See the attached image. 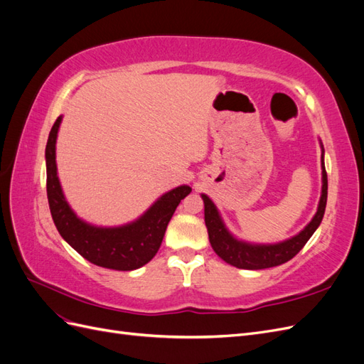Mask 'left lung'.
Masks as SVG:
<instances>
[{"mask_svg": "<svg viewBox=\"0 0 364 364\" xmlns=\"http://www.w3.org/2000/svg\"><path fill=\"white\" fill-rule=\"evenodd\" d=\"M323 149V147H322ZM328 197V176L323 164L322 153V196L317 206V213L299 234L277 245H250L246 241H240L232 234H229L222 217H220L215 205L206 194H202L205 203V225L208 229L209 243H211L217 255L228 264L238 269L259 270L269 269L290 261L299 252L308 240L311 238L314 230L321 225Z\"/></svg>", "mask_w": 364, "mask_h": 364, "instance_id": "obj_1", "label": "left lung"}]
</instances>
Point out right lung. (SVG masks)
Masks as SVG:
<instances>
[{"instance_id": "obj_1", "label": "right lung", "mask_w": 364, "mask_h": 364, "mask_svg": "<svg viewBox=\"0 0 364 364\" xmlns=\"http://www.w3.org/2000/svg\"><path fill=\"white\" fill-rule=\"evenodd\" d=\"M60 121L62 117L53 124L46 147L48 205L59 234L95 266L123 272L142 267L156 255L176 208L191 188L182 185L165 193L138 220L124 226L100 228L83 222L65 200L58 178L56 139Z\"/></svg>"}]
</instances>
